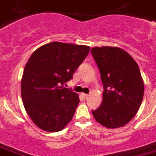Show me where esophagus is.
<instances>
[{
    "label": "esophagus",
    "instance_id": "obj_1",
    "mask_svg": "<svg viewBox=\"0 0 156 156\" xmlns=\"http://www.w3.org/2000/svg\"><path fill=\"white\" fill-rule=\"evenodd\" d=\"M81 96H82L83 99L86 100V99H87V98H88L89 95L88 94H81Z\"/></svg>",
    "mask_w": 156,
    "mask_h": 156
}]
</instances>
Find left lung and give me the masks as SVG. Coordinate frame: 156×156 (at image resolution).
Instances as JSON below:
<instances>
[{
	"instance_id": "8db88e82",
	"label": "left lung",
	"mask_w": 156,
	"mask_h": 156,
	"mask_svg": "<svg viewBox=\"0 0 156 156\" xmlns=\"http://www.w3.org/2000/svg\"><path fill=\"white\" fill-rule=\"evenodd\" d=\"M90 52L101 75L103 101L92 110L95 120L110 129L129 123L138 112L144 84L135 60L118 47H94Z\"/></svg>"
}]
</instances>
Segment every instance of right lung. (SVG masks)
<instances>
[{
  "mask_svg": "<svg viewBox=\"0 0 156 156\" xmlns=\"http://www.w3.org/2000/svg\"><path fill=\"white\" fill-rule=\"evenodd\" d=\"M90 47L52 42L29 58L21 81L24 107L33 123L47 132H58L72 120L78 95L63 84L72 79Z\"/></svg>",
  "mask_w": 156,
  "mask_h": 156,
  "instance_id": "right-lung-1",
  "label": "right lung"
}]
</instances>
